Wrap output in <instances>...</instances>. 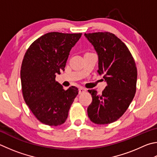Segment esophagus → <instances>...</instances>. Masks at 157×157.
Listing matches in <instances>:
<instances>
[{"label": "esophagus", "instance_id": "1", "mask_svg": "<svg viewBox=\"0 0 157 157\" xmlns=\"http://www.w3.org/2000/svg\"><path fill=\"white\" fill-rule=\"evenodd\" d=\"M86 91V90L83 87H79V94H82V93H84Z\"/></svg>", "mask_w": 157, "mask_h": 157}]
</instances>
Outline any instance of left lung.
<instances>
[{
  "label": "left lung",
  "mask_w": 157,
  "mask_h": 157,
  "mask_svg": "<svg viewBox=\"0 0 157 157\" xmlns=\"http://www.w3.org/2000/svg\"><path fill=\"white\" fill-rule=\"evenodd\" d=\"M98 56L99 75L107 86L101 94L88 90L93 100L87 108L90 121L97 124L113 123L124 115L136 93L137 71L126 45L109 32L84 33Z\"/></svg>",
  "instance_id": "left-lung-1"
}]
</instances>
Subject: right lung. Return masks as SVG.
Wrapping results in <instances>:
<instances>
[{
  "instance_id": "1",
  "label": "right lung",
  "mask_w": 157,
  "mask_h": 157,
  "mask_svg": "<svg viewBox=\"0 0 157 157\" xmlns=\"http://www.w3.org/2000/svg\"><path fill=\"white\" fill-rule=\"evenodd\" d=\"M81 36L80 33H47L34 41L24 56L21 70L23 98L42 124H64L78 95V88L64 90L56 77L64 71L70 51Z\"/></svg>"
}]
</instances>
